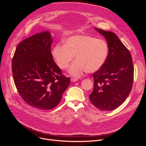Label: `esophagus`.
<instances>
[{
    "mask_svg": "<svg viewBox=\"0 0 146 146\" xmlns=\"http://www.w3.org/2000/svg\"><path fill=\"white\" fill-rule=\"evenodd\" d=\"M78 80V78H71V81L72 82H76Z\"/></svg>",
    "mask_w": 146,
    "mask_h": 146,
    "instance_id": "obj_1",
    "label": "esophagus"
}]
</instances>
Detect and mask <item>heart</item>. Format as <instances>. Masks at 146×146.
<instances>
[{"instance_id": "obj_1", "label": "heart", "mask_w": 146, "mask_h": 146, "mask_svg": "<svg viewBox=\"0 0 146 146\" xmlns=\"http://www.w3.org/2000/svg\"><path fill=\"white\" fill-rule=\"evenodd\" d=\"M64 44H57L52 54L57 66L66 69L76 56V60L69 72L75 76L83 72H96L104 66L109 55L108 42L102 39L90 35H74L67 38Z\"/></svg>"}]
</instances>
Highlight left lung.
<instances>
[{
  "label": "left lung",
  "mask_w": 146,
  "mask_h": 146,
  "mask_svg": "<svg viewBox=\"0 0 146 146\" xmlns=\"http://www.w3.org/2000/svg\"><path fill=\"white\" fill-rule=\"evenodd\" d=\"M109 45V55L104 66L92 76L94 89L89 99L102 111H112L123 103L131 90L134 67L131 53L111 31L96 28Z\"/></svg>",
  "instance_id": "left-lung-1"
}]
</instances>
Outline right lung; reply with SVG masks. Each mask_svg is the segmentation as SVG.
I'll return each mask as SVG.
<instances>
[{
    "instance_id": "1",
    "label": "right lung",
    "mask_w": 146,
    "mask_h": 146,
    "mask_svg": "<svg viewBox=\"0 0 146 146\" xmlns=\"http://www.w3.org/2000/svg\"><path fill=\"white\" fill-rule=\"evenodd\" d=\"M52 42L48 31L26 38L17 45L12 61L18 93L27 104L41 110L57 106L70 83L53 60Z\"/></svg>"
}]
</instances>
